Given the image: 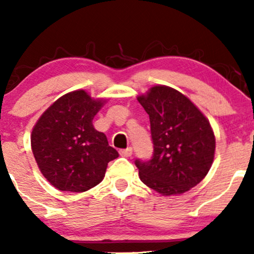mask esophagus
I'll return each mask as SVG.
<instances>
[{
    "label": "esophagus",
    "mask_w": 254,
    "mask_h": 254,
    "mask_svg": "<svg viewBox=\"0 0 254 254\" xmlns=\"http://www.w3.org/2000/svg\"><path fill=\"white\" fill-rule=\"evenodd\" d=\"M119 154H121V155L124 156V157H129V156L132 155V148L129 147V148H127V149L119 150Z\"/></svg>",
    "instance_id": "1"
}]
</instances>
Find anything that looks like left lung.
<instances>
[{"mask_svg": "<svg viewBox=\"0 0 254 254\" xmlns=\"http://www.w3.org/2000/svg\"><path fill=\"white\" fill-rule=\"evenodd\" d=\"M149 115L154 153L149 161H135L139 179L164 194H182L210 170L215 135L205 116L189 98L167 86H154L137 97Z\"/></svg>", "mask_w": 254, "mask_h": 254, "instance_id": "left-lung-1", "label": "left lung"}]
</instances>
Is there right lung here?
I'll list each match as a JSON object with an SVG mask.
<instances>
[{
	"label": "right lung",
	"instance_id": "right-lung-1",
	"mask_svg": "<svg viewBox=\"0 0 254 254\" xmlns=\"http://www.w3.org/2000/svg\"><path fill=\"white\" fill-rule=\"evenodd\" d=\"M105 100L92 99L86 90L68 93L40 116L31 135L38 167L61 191L84 192L104 179L107 164L117 159L93 118Z\"/></svg>",
	"mask_w": 254,
	"mask_h": 254
}]
</instances>
